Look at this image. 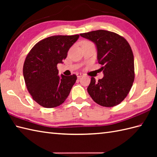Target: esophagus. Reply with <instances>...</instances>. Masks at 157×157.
<instances>
[{
	"label": "esophagus",
	"instance_id": "1",
	"mask_svg": "<svg viewBox=\"0 0 157 157\" xmlns=\"http://www.w3.org/2000/svg\"><path fill=\"white\" fill-rule=\"evenodd\" d=\"M77 77H78V78H81L82 76H83L84 75V74H83V73H77Z\"/></svg>",
	"mask_w": 157,
	"mask_h": 157
}]
</instances>
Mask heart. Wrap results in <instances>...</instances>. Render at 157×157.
Segmentation results:
<instances>
[{
  "instance_id": "b5f03b06",
  "label": "heart",
  "mask_w": 157,
  "mask_h": 157,
  "mask_svg": "<svg viewBox=\"0 0 157 157\" xmlns=\"http://www.w3.org/2000/svg\"><path fill=\"white\" fill-rule=\"evenodd\" d=\"M86 42H88V41H86Z\"/></svg>"
}]
</instances>
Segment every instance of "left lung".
<instances>
[{
    "instance_id": "8db88e82",
    "label": "left lung",
    "mask_w": 157,
    "mask_h": 157,
    "mask_svg": "<svg viewBox=\"0 0 157 157\" xmlns=\"http://www.w3.org/2000/svg\"><path fill=\"white\" fill-rule=\"evenodd\" d=\"M94 42L98 63L104 77L98 82L91 78L87 90L93 101L106 107L121 103L134 81V55L128 42L116 33L102 30L80 34Z\"/></svg>"
}]
</instances>
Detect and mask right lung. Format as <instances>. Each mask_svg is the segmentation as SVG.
<instances>
[{
	"instance_id": "obj_1",
	"label": "right lung",
	"mask_w": 157,
	"mask_h": 157,
	"mask_svg": "<svg viewBox=\"0 0 157 157\" xmlns=\"http://www.w3.org/2000/svg\"><path fill=\"white\" fill-rule=\"evenodd\" d=\"M78 34L52 36L34 46L26 56L23 73L26 87L32 98L45 108L61 105L69 96L77 76L58 75V63L66 59Z\"/></svg>"
}]
</instances>
